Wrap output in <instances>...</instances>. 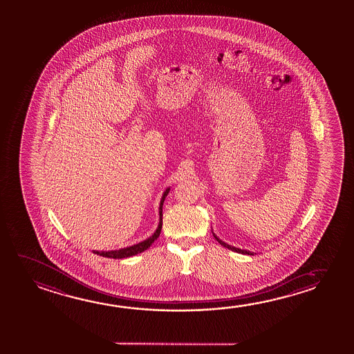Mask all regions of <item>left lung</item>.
Returning <instances> with one entry per match:
<instances>
[{"label":"left lung","mask_w":354,"mask_h":354,"mask_svg":"<svg viewBox=\"0 0 354 354\" xmlns=\"http://www.w3.org/2000/svg\"><path fill=\"white\" fill-rule=\"evenodd\" d=\"M214 237L217 239V242L221 244V245H223V247H226L228 250H233V252H237V253H242V254H250L253 255L252 252H248V250H239V248H236V247H232V245H230V244L225 243V242H222L220 238H217L216 234H214Z\"/></svg>","instance_id":"obj_1"}]
</instances>
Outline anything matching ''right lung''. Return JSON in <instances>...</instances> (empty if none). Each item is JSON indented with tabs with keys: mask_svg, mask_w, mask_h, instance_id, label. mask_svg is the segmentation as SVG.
Returning <instances> with one entry per match:
<instances>
[{
	"mask_svg": "<svg viewBox=\"0 0 354 354\" xmlns=\"http://www.w3.org/2000/svg\"><path fill=\"white\" fill-rule=\"evenodd\" d=\"M169 190L170 189H167L165 192H164V195L162 197V201H160V207H159V216H160V221H159V226H158L157 231L154 232V234L151 236V237L148 238V239H145L143 242H140L138 244H134L132 247H127V248H123V250H110V252H95L96 254L102 255V257H106V258H113V259H122V258H128V257H132V255L138 254V253H142V252H145V250H148L149 247H151V243L159 237V234H160V231H162V203H164V200H165V197L169 194Z\"/></svg>",
	"mask_w": 354,
	"mask_h": 354,
	"instance_id": "right-lung-1",
	"label": "right lung"
}]
</instances>
